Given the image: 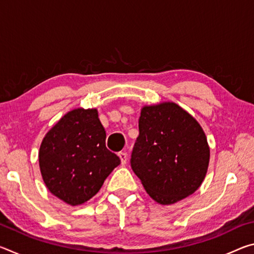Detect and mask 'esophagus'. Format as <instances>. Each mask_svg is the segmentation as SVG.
I'll return each mask as SVG.
<instances>
[{
  "label": "esophagus",
  "mask_w": 254,
  "mask_h": 254,
  "mask_svg": "<svg viewBox=\"0 0 254 254\" xmlns=\"http://www.w3.org/2000/svg\"><path fill=\"white\" fill-rule=\"evenodd\" d=\"M119 157L120 159H121V163L122 165H126L127 163V152H119Z\"/></svg>",
  "instance_id": "obj_1"
}]
</instances>
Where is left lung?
I'll list each match as a JSON object with an SVG mask.
<instances>
[{"instance_id": "left-lung-1", "label": "left lung", "mask_w": 254, "mask_h": 254, "mask_svg": "<svg viewBox=\"0 0 254 254\" xmlns=\"http://www.w3.org/2000/svg\"><path fill=\"white\" fill-rule=\"evenodd\" d=\"M130 162L152 199L175 204L203 183L209 162L207 139L198 122L175 103L144 106Z\"/></svg>"}]
</instances>
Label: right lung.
<instances>
[{
    "instance_id": "1",
    "label": "right lung",
    "mask_w": 254,
    "mask_h": 254,
    "mask_svg": "<svg viewBox=\"0 0 254 254\" xmlns=\"http://www.w3.org/2000/svg\"><path fill=\"white\" fill-rule=\"evenodd\" d=\"M97 110H72L47 133L39 151L42 179L59 199L80 205L97 194L121 160L105 145Z\"/></svg>"
}]
</instances>
